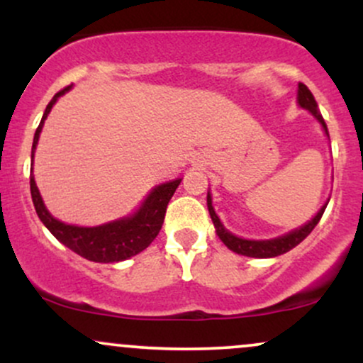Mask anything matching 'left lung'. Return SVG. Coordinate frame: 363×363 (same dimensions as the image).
Here are the masks:
<instances>
[{
    "label": "left lung",
    "mask_w": 363,
    "mask_h": 363,
    "mask_svg": "<svg viewBox=\"0 0 363 363\" xmlns=\"http://www.w3.org/2000/svg\"><path fill=\"white\" fill-rule=\"evenodd\" d=\"M297 106L302 107V109L309 111V114L314 118L323 128L324 135L329 138V133H328V126L324 123L323 116L318 109V104L314 101V95L311 94V90L307 89L303 83H298V89H297ZM329 203V198L326 199L323 206L319 208V211L315 213L307 223L301 225V227L294 228V230L286 232V234L273 237V239H245V237H239L235 234H232L227 227L222 223V220L218 218V215L215 213V208H213V199H211V193L208 189V196H206V205H208V211H210L211 216V222L215 225V232L216 235L220 237V240L227 245L230 251H234L237 254H242V256L247 257H259V259H264V257H277L280 254L289 252L290 249H294L295 245H298L306 239L307 235L314 230L315 225L319 223L320 216H323L324 210H326Z\"/></svg>",
    "instance_id": "obj_1"
}]
</instances>
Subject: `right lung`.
<instances>
[{
  "instance_id": "1",
  "label": "right lung",
  "mask_w": 363,
  "mask_h": 363,
  "mask_svg": "<svg viewBox=\"0 0 363 363\" xmlns=\"http://www.w3.org/2000/svg\"><path fill=\"white\" fill-rule=\"evenodd\" d=\"M72 90V86L61 90L52 97V101L45 107L43 119H40L39 128L34 135V143H32V155H30V193L32 201H34L37 216L44 227L56 237L62 245L72 249L78 256L94 262H119L129 257L136 256L141 251L148 247L153 242V239L160 232L162 223L165 218V210L176 193L177 186L181 184L182 177H176L172 181L162 182L150 189V193L145 196L143 201L136 208L133 213L121 218L111 220L102 225H94V227H82V225L66 223L57 220L51 215L48 206L44 205L43 196L39 193V187L35 184L34 177V155L39 143L40 133H43L44 121L48 119L49 112L57 102V99L62 97L66 91Z\"/></svg>"
}]
</instances>
